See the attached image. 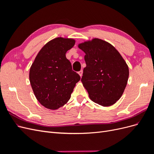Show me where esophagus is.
I'll use <instances>...</instances> for the list:
<instances>
[{
    "instance_id": "obj_1",
    "label": "esophagus",
    "mask_w": 154,
    "mask_h": 154,
    "mask_svg": "<svg viewBox=\"0 0 154 154\" xmlns=\"http://www.w3.org/2000/svg\"><path fill=\"white\" fill-rule=\"evenodd\" d=\"M78 74H79V75L80 76V77H82V74H83V71H82V70H81L80 71H79Z\"/></svg>"
}]
</instances>
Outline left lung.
I'll return each instance as SVG.
<instances>
[{
	"label": "left lung",
	"mask_w": 154,
	"mask_h": 154,
	"mask_svg": "<svg viewBox=\"0 0 154 154\" xmlns=\"http://www.w3.org/2000/svg\"><path fill=\"white\" fill-rule=\"evenodd\" d=\"M78 47L85 53L81 82L90 99L103 106L114 105L127 85L128 65L112 45L101 39L85 41Z\"/></svg>",
	"instance_id": "left-lung-1"
}]
</instances>
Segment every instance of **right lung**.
Returning <instances> with one entry per match:
<instances>
[{
  "label": "right lung",
  "mask_w": 154,
  "mask_h": 154,
  "mask_svg": "<svg viewBox=\"0 0 154 154\" xmlns=\"http://www.w3.org/2000/svg\"><path fill=\"white\" fill-rule=\"evenodd\" d=\"M75 42L62 37L50 40L40 50L31 65L29 81L32 89L37 100L45 108L57 110L66 105L80 80L66 56Z\"/></svg>",
  "instance_id": "obj_1"
}]
</instances>
